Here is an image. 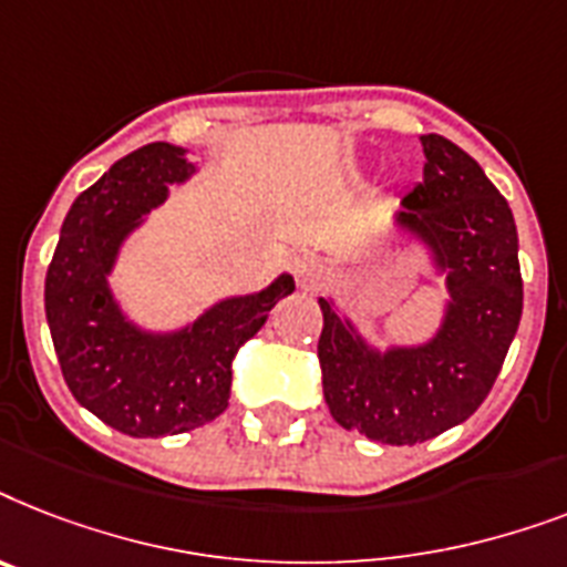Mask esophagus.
<instances>
[{"label":"esophagus","mask_w":567,"mask_h":567,"mask_svg":"<svg viewBox=\"0 0 567 567\" xmlns=\"http://www.w3.org/2000/svg\"><path fill=\"white\" fill-rule=\"evenodd\" d=\"M292 275H296V284L301 289H316L324 280V262L312 255H301L292 260Z\"/></svg>","instance_id":"esophagus-1"}]
</instances>
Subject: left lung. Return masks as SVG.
I'll return each instance as SVG.
<instances>
[{"label":"left lung","mask_w":567,"mask_h":567,"mask_svg":"<svg viewBox=\"0 0 567 567\" xmlns=\"http://www.w3.org/2000/svg\"><path fill=\"white\" fill-rule=\"evenodd\" d=\"M424 178L395 219L447 275L445 321L430 342L380 354L319 298V365L330 415L346 430L419 445L477 412L513 346L524 307L513 210L480 163L451 140L424 134Z\"/></svg>","instance_id":"8db88e82"}]
</instances>
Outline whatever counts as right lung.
<instances>
[{
    "label": "right lung",
    "instance_id": "add662e5",
    "mask_svg": "<svg viewBox=\"0 0 567 567\" xmlns=\"http://www.w3.org/2000/svg\"><path fill=\"white\" fill-rule=\"evenodd\" d=\"M196 172L184 148L152 143L122 157L72 202L47 271V321L63 380L81 406L125 436L196 430L228 410L230 362L296 289L280 275L262 292L228 298L175 333H146L113 301L111 275L122 239L169 184Z\"/></svg>",
    "mask_w": 567,
    "mask_h": 567
}]
</instances>
